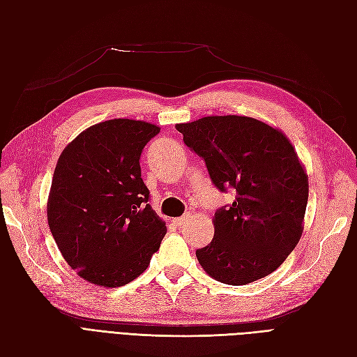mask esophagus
Instances as JSON below:
<instances>
[{
	"mask_svg": "<svg viewBox=\"0 0 357 357\" xmlns=\"http://www.w3.org/2000/svg\"><path fill=\"white\" fill-rule=\"evenodd\" d=\"M189 218H190V214H185V215H181V218L174 219L172 222H174V225H176V226H181V225L185 223L186 220H189Z\"/></svg>",
	"mask_w": 357,
	"mask_h": 357,
	"instance_id": "34e87169",
	"label": "esophagus"
}]
</instances>
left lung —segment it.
Instances as JSON below:
<instances>
[{
    "instance_id": "left-lung-1",
    "label": "left lung",
    "mask_w": 357,
    "mask_h": 357,
    "mask_svg": "<svg viewBox=\"0 0 357 357\" xmlns=\"http://www.w3.org/2000/svg\"><path fill=\"white\" fill-rule=\"evenodd\" d=\"M183 142L204 158L220 190L235 189L228 208L215 211L214 236L197 250L204 271L243 286L274 273L304 231L308 176L290 139L248 116H207L177 123Z\"/></svg>"
}]
</instances>
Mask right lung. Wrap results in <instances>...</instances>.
Listing matches in <instances>:
<instances>
[{"label":"right lung","instance_id":"add662e5","mask_svg":"<svg viewBox=\"0 0 357 357\" xmlns=\"http://www.w3.org/2000/svg\"><path fill=\"white\" fill-rule=\"evenodd\" d=\"M160 128L134 119L89 126L62 150L47 222L67 264L83 280L121 287L143 274L167 234L147 204L139 156Z\"/></svg>","mask_w":357,"mask_h":357}]
</instances>
